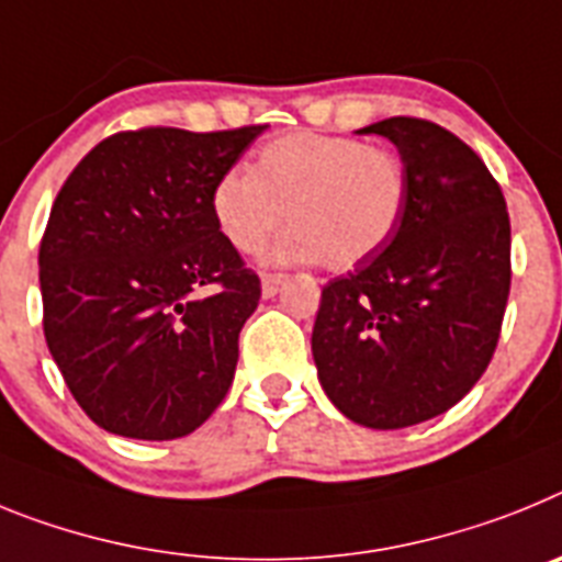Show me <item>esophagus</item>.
Masks as SVG:
<instances>
[{
	"label": "esophagus",
	"mask_w": 562,
	"mask_h": 562,
	"mask_svg": "<svg viewBox=\"0 0 562 562\" xmlns=\"http://www.w3.org/2000/svg\"><path fill=\"white\" fill-rule=\"evenodd\" d=\"M285 282V274H262V296H274Z\"/></svg>",
	"instance_id": "1"
}]
</instances>
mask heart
Wrapping results in <instances>:
<instances>
[{"label":"heart","mask_w":562,"mask_h":562,"mask_svg":"<svg viewBox=\"0 0 562 562\" xmlns=\"http://www.w3.org/2000/svg\"><path fill=\"white\" fill-rule=\"evenodd\" d=\"M407 172L387 149L341 135L288 133L257 153L254 172L228 169L212 209L237 251H260L291 223L274 260L353 268L382 251L402 223Z\"/></svg>","instance_id":"obj_1"}]
</instances>
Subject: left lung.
Here are the masks:
<instances>
[{"instance_id":"1","label":"left lung","mask_w":562,"mask_h":562,"mask_svg":"<svg viewBox=\"0 0 562 562\" xmlns=\"http://www.w3.org/2000/svg\"><path fill=\"white\" fill-rule=\"evenodd\" d=\"M356 133L396 144L407 203L382 251L322 288L311 350L341 416L402 429L461 402L495 353L509 212L484 160L450 130L396 115Z\"/></svg>"}]
</instances>
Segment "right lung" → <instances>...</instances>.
I'll return each instance as SVG.
<instances>
[{"mask_svg": "<svg viewBox=\"0 0 562 562\" xmlns=\"http://www.w3.org/2000/svg\"><path fill=\"white\" fill-rule=\"evenodd\" d=\"M262 130L110 135L58 192L38 248L45 339L106 432L172 441L226 398L260 277L221 232L212 192Z\"/></svg>", "mask_w": 562, "mask_h": 562, "instance_id": "add662e5", "label": "right lung"}]
</instances>
